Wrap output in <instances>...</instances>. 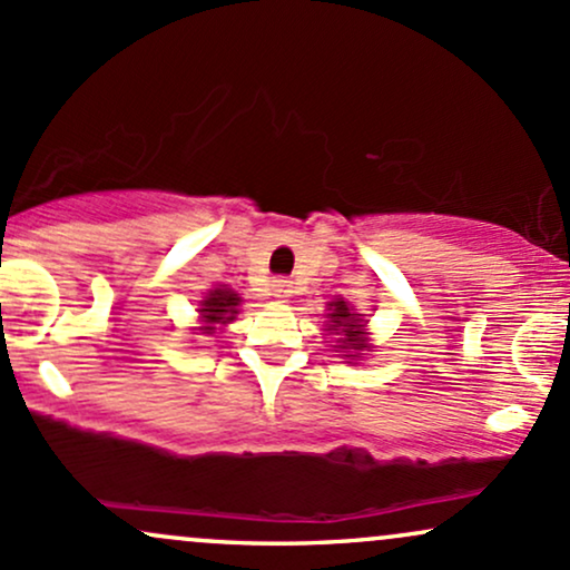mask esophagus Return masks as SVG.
Instances as JSON below:
<instances>
[{
    "mask_svg": "<svg viewBox=\"0 0 570 570\" xmlns=\"http://www.w3.org/2000/svg\"><path fill=\"white\" fill-rule=\"evenodd\" d=\"M273 297H278V299L292 297V284H289V281H284V278L273 281Z\"/></svg>",
    "mask_w": 570,
    "mask_h": 570,
    "instance_id": "1",
    "label": "esophagus"
}]
</instances>
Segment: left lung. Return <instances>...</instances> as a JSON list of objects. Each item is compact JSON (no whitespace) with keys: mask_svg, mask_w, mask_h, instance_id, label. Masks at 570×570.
<instances>
[{"mask_svg":"<svg viewBox=\"0 0 570 570\" xmlns=\"http://www.w3.org/2000/svg\"><path fill=\"white\" fill-rule=\"evenodd\" d=\"M326 311H330V313H326V318H330V324H326V332H332V335H340L335 348L348 358H362V351L370 348L367 332H364L362 313L353 311V307L345 303V299H335V303H330Z\"/></svg>","mask_w":570,"mask_h":570,"instance_id":"left-lung-1","label":"left lung"}]
</instances>
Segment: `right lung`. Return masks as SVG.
Here are the masks:
<instances>
[{"label":"right lung","mask_w":570,"mask_h":570,"mask_svg":"<svg viewBox=\"0 0 570 570\" xmlns=\"http://www.w3.org/2000/svg\"><path fill=\"white\" fill-rule=\"evenodd\" d=\"M238 305L240 297L227 286H214L206 297L200 299V322L206 326H200L203 335H212L217 326L214 324H230L235 316H238Z\"/></svg>","instance_id":"right-lung-1"}]
</instances>
